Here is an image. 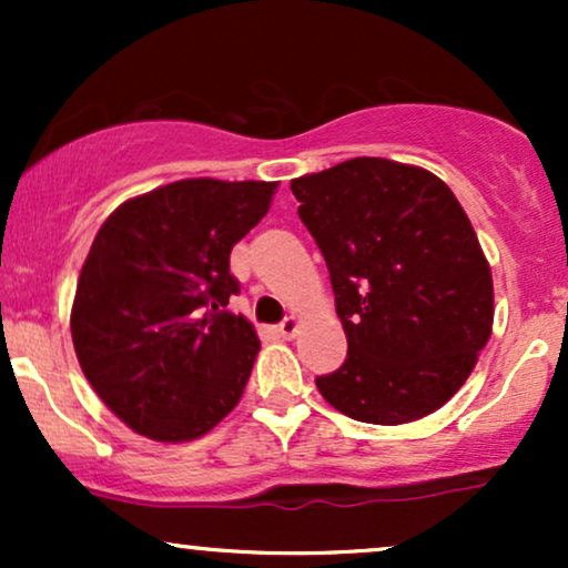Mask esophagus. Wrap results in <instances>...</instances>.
I'll return each mask as SVG.
<instances>
[{"mask_svg": "<svg viewBox=\"0 0 568 568\" xmlns=\"http://www.w3.org/2000/svg\"><path fill=\"white\" fill-rule=\"evenodd\" d=\"M298 331H302V321H298V317H285V321L277 325V334L283 338H296Z\"/></svg>", "mask_w": 568, "mask_h": 568, "instance_id": "34e87169", "label": "esophagus"}]
</instances>
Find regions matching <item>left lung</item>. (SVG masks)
<instances>
[{
    "instance_id": "8db88e82",
    "label": "left lung",
    "mask_w": 568,
    "mask_h": 568,
    "mask_svg": "<svg viewBox=\"0 0 568 568\" xmlns=\"http://www.w3.org/2000/svg\"><path fill=\"white\" fill-rule=\"evenodd\" d=\"M323 251L347 361L317 389L344 416L406 425L473 374L494 325V280L465 207L419 165L355 158L291 181Z\"/></svg>"
}]
</instances>
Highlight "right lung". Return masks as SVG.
<instances>
[{
    "instance_id": "right-lung-1",
    "label": "right lung",
    "mask_w": 568,
    "mask_h": 568,
    "mask_svg": "<svg viewBox=\"0 0 568 568\" xmlns=\"http://www.w3.org/2000/svg\"><path fill=\"white\" fill-rule=\"evenodd\" d=\"M275 192L277 181H173L125 200L98 230L71 338L90 387L133 433L202 438L243 397L262 342L221 306L240 291L232 247Z\"/></svg>"
}]
</instances>
